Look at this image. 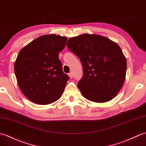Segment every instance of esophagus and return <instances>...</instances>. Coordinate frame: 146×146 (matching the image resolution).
Segmentation results:
<instances>
[{
	"instance_id": "esophagus-1",
	"label": "esophagus",
	"mask_w": 146,
	"mask_h": 146,
	"mask_svg": "<svg viewBox=\"0 0 146 146\" xmlns=\"http://www.w3.org/2000/svg\"><path fill=\"white\" fill-rule=\"evenodd\" d=\"M68 76H69V77H70V78H73V73H70L69 74H68Z\"/></svg>"
}]
</instances>
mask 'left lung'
I'll list each match as a JSON object with an SVG mask.
<instances>
[{"label":"left lung","instance_id":"8db88e82","mask_svg":"<svg viewBox=\"0 0 146 146\" xmlns=\"http://www.w3.org/2000/svg\"><path fill=\"white\" fill-rule=\"evenodd\" d=\"M69 50L79 58L83 74L78 83L82 95L93 102L113 100L123 86L127 63L119 46L103 36L84 33L67 42Z\"/></svg>","mask_w":146,"mask_h":146}]
</instances>
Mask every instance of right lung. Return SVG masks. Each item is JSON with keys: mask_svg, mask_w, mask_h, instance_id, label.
<instances>
[{"mask_svg": "<svg viewBox=\"0 0 146 146\" xmlns=\"http://www.w3.org/2000/svg\"><path fill=\"white\" fill-rule=\"evenodd\" d=\"M66 41L65 36L42 35L20 51L14 64L15 76L20 90L32 102L49 104L63 94L69 77L63 72L58 55Z\"/></svg>", "mask_w": 146, "mask_h": 146, "instance_id": "add662e5", "label": "right lung"}]
</instances>
